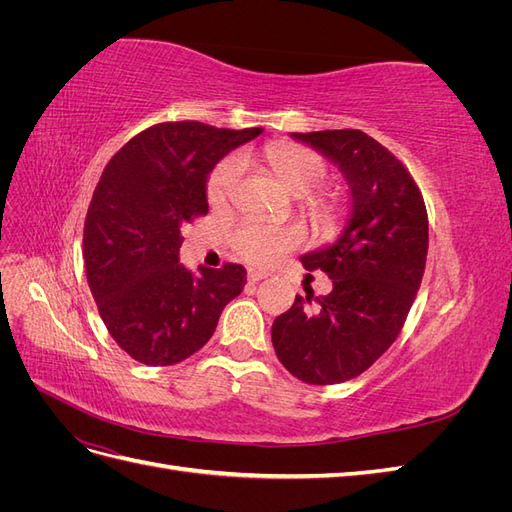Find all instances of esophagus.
<instances>
[{
    "mask_svg": "<svg viewBox=\"0 0 512 512\" xmlns=\"http://www.w3.org/2000/svg\"><path fill=\"white\" fill-rule=\"evenodd\" d=\"M265 277H269V273L262 271V269H250V271H247V280H250V284H256L260 280H265Z\"/></svg>",
    "mask_w": 512,
    "mask_h": 512,
    "instance_id": "34e87169",
    "label": "esophagus"
}]
</instances>
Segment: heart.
Listing matches in <instances>:
<instances>
[{"label":"heart","mask_w":512,"mask_h":512,"mask_svg":"<svg viewBox=\"0 0 512 512\" xmlns=\"http://www.w3.org/2000/svg\"><path fill=\"white\" fill-rule=\"evenodd\" d=\"M267 162L275 177L286 183L292 192L306 194L305 207L322 224H335L344 215V196L333 190H318L329 173L327 158L316 149L292 143H275L267 149ZM243 173V158L239 153L224 158L211 170L207 179V200L211 205H222L235 190L239 177ZM303 241V232L297 226L288 224H269L262 220H245L232 235V247L235 252L252 265L267 267L280 260L286 252L299 247Z\"/></svg>","instance_id":"1"}]
</instances>
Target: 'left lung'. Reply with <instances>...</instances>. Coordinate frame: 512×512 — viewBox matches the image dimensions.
I'll return each instance as SVG.
<instances>
[{
    "instance_id": "1",
    "label": "left lung",
    "mask_w": 512,
    "mask_h": 512,
    "mask_svg": "<svg viewBox=\"0 0 512 512\" xmlns=\"http://www.w3.org/2000/svg\"><path fill=\"white\" fill-rule=\"evenodd\" d=\"M292 136L342 168L352 192L344 235L301 258L307 271L327 273L333 290L318 305L314 292L297 294L271 327L277 359L290 374L327 386L361 376L404 329L425 273L427 209L404 162L365 132Z\"/></svg>"
}]
</instances>
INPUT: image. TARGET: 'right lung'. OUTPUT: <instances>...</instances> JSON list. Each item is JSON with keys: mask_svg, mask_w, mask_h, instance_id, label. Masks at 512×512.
Masks as SVG:
<instances>
[{"mask_svg": "<svg viewBox=\"0 0 512 512\" xmlns=\"http://www.w3.org/2000/svg\"><path fill=\"white\" fill-rule=\"evenodd\" d=\"M262 130L156 123L106 164L87 209V282L108 333L134 361L166 367L203 348L247 273L226 262L194 277L179 265L181 228L209 213L207 177Z\"/></svg>", "mask_w": 512, "mask_h": 512, "instance_id": "right-lung-1", "label": "right lung"}]
</instances>
